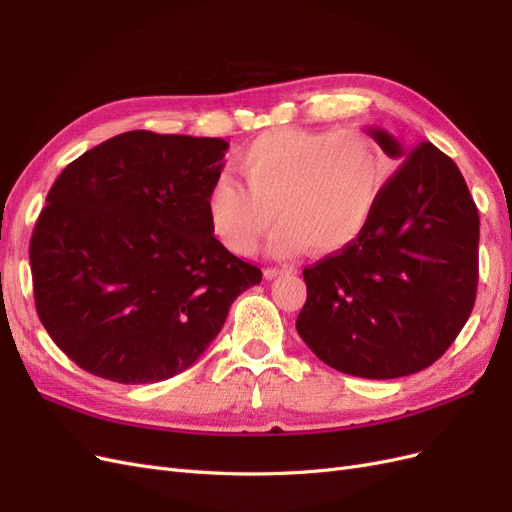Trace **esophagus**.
Here are the masks:
<instances>
[{
    "instance_id": "esophagus-1",
    "label": "esophagus",
    "mask_w": 512,
    "mask_h": 512,
    "mask_svg": "<svg viewBox=\"0 0 512 512\" xmlns=\"http://www.w3.org/2000/svg\"><path fill=\"white\" fill-rule=\"evenodd\" d=\"M288 271H290V267H267L265 269V277H267V280H273V277L282 275V273H288Z\"/></svg>"
}]
</instances>
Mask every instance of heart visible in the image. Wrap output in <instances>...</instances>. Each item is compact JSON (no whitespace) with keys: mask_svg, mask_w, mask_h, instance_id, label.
I'll use <instances>...</instances> for the list:
<instances>
[{"mask_svg":"<svg viewBox=\"0 0 512 512\" xmlns=\"http://www.w3.org/2000/svg\"><path fill=\"white\" fill-rule=\"evenodd\" d=\"M235 166L243 183L218 177L207 192L213 230L237 254H252L277 218L273 254L303 245L337 252L361 237L393 177L389 153L361 130H269Z\"/></svg>","mask_w":512,"mask_h":512,"instance_id":"b5f03b06","label":"heart"}]
</instances>
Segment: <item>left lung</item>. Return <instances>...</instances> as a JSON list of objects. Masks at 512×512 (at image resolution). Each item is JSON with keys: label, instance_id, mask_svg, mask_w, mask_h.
<instances>
[{"label": "left lung", "instance_id": "1", "mask_svg": "<svg viewBox=\"0 0 512 512\" xmlns=\"http://www.w3.org/2000/svg\"><path fill=\"white\" fill-rule=\"evenodd\" d=\"M367 134L404 162L361 237L303 269L297 331L329 367L389 380L436 363L468 322L480 220L446 153L431 143L406 151L376 128Z\"/></svg>", "mask_w": 512, "mask_h": 512}]
</instances>
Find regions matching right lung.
I'll return each instance as SVG.
<instances>
[{
    "label": "right lung",
    "instance_id": "right-lung-1",
    "mask_svg": "<svg viewBox=\"0 0 512 512\" xmlns=\"http://www.w3.org/2000/svg\"><path fill=\"white\" fill-rule=\"evenodd\" d=\"M222 138L123 132L70 162L29 241L34 299L53 342L121 384L198 361L262 271L213 237L207 192Z\"/></svg>",
    "mask_w": 512,
    "mask_h": 512
}]
</instances>
